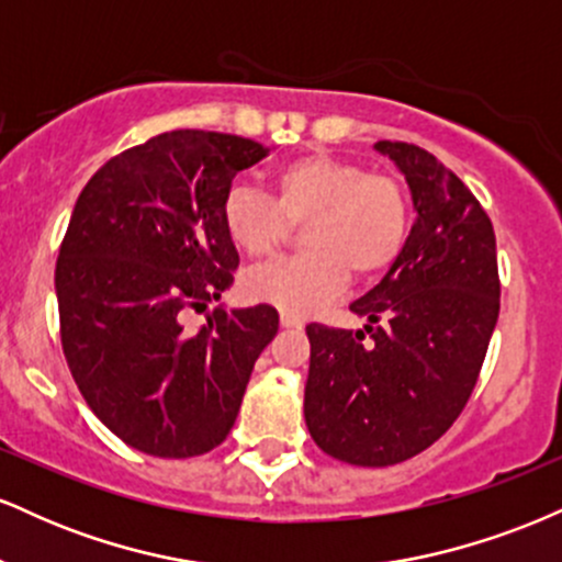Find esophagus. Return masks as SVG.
Segmentation results:
<instances>
[{
	"label": "esophagus",
	"mask_w": 562,
	"mask_h": 562,
	"mask_svg": "<svg viewBox=\"0 0 562 562\" xmlns=\"http://www.w3.org/2000/svg\"><path fill=\"white\" fill-rule=\"evenodd\" d=\"M280 322H282V327H303V319L295 317V314H290V312H282Z\"/></svg>",
	"instance_id": "obj_1"
}]
</instances>
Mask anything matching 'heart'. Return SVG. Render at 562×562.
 Listing matches in <instances>:
<instances>
[{
    "label": "heart",
    "mask_w": 562,
    "mask_h": 562,
    "mask_svg": "<svg viewBox=\"0 0 562 562\" xmlns=\"http://www.w3.org/2000/svg\"><path fill=\"white\" fill-rule=\"evenodd\" d=\"M303 224L306 250L269 261L243 277L254 301L290 314H312L351 280L385 274L404 254L412 227L406 187L391 173L367 171L359 160L303 153L272 173V198L250 184H232L222 224L237 250L267 259Z\"/></svg>",
    "instance_id": "1"
}]
</instances>
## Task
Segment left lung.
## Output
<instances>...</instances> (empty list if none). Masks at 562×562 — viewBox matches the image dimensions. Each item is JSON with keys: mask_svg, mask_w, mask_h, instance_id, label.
I'll return each instance as SVG.
<instances>
[{"mask_svg": "<svg viewBox=\"0 0 562 562\" xmlns=\"http://www.w3.org/2000/svg\"><path fill=\"white\" fill-rule=\"evenodd\" d=\"M412 190L417 222L404 254L351 303L364 330L306 327V415L322 451L385 468L420 454L465 409L499 317L492 218L436 156L380 139Z\"/></svg>", "mask_w": 562, "mask_h": 562, "instance_id": "1", "label": "left lung"}]
</instances>
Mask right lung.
<instances>
[{
    "mask_svg": "<svg viewBox=\"0 0 562 562\" xmlns=\"http://www.w3.org/2000/svg\"><path fill=\"white\" fill-rule=\"evenodd\" d=\"M263 156L237 134L177 128L108 160L76 200L55 267L63 353L89 409L145 454L216 449L280 327L259 303L187 330L235 282L222 200Z\"/></svg>",
    "mask_w": 562,
    "mask_h": 562,
    "instance_id": "add662e5",
    "label": "right lung"
}]
</instances>
